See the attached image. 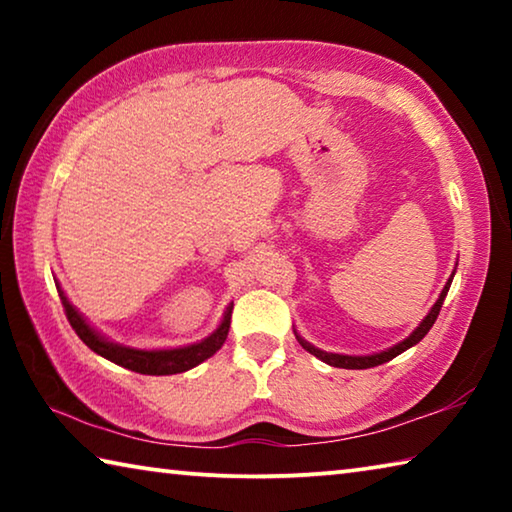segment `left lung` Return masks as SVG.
I'll return each instance as SVG.
<instances>
[{"instance_id": "8db88e82", "label": "left lung", "mask_w": 512, "mask_h": 512, "mask_svg": "<svg viewBox=\"0 0 512 512\" xmlns=\"http://www.w3.org/2000/svg\"><path fill=\"white\" fill-rule=\"evenodd\" d=\"M452 280H454V273H452V277H449V280H447L443 293H440L438 300H436V305L431 307V311H429L427 316H424L422 323L413 329V334H411V336H406V339H404L402 343H397V345H393V348H388V350H384V352L368 354V357H350V354H334V352H323V350H318V348H314V345H311V343H307L305 339H300L298 334H296V339H298V343L302 345V348H305L307 352L314 354V357H318L320 361H325L327 366L345 368V370H366V368L381 366V363H386V361L395 359L397 354H402L404 350L413 348L415 343H420V341L424 339V336H427V332H429V329L433 327V323H436V318H438V314H440V307H443V302H445V296H447L449 284H452Z\"/></svg>"}]
</instances>
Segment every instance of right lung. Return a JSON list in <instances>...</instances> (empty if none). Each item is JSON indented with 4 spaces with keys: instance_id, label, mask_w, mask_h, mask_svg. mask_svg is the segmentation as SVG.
I'll return each instance as SVG.
<instances>
[{
    "instance_id": "right-lung-1",
    "label": "right lung",
    "mask_w": 512,
    "mask_h": 512,
    "mask_svg": "<svg viewBox=\"0 0 512 512\" xmlns=\"http://www.w3.org/2000/svg\"><path fill=\"white\" fill-rule=\"evenodd\" d=\"M58 296L65 307V316L69 320V325H72L74 332L79 334V339L88 345L92 352L101 354L103 359L117 363L121 368L140 372V375H176V372H185L189 368L198 366V363H203L205 359H210L216 350H221L225 339H228L232 305L225 309L221 325L201 343L185 345V348H173V350H135V348H126V345L103 339L97 329L90 327L88 320H85L79 311L72 307V302L67 300V296L60 291V287H58Z\"/></svg>"
}]
</instances>
